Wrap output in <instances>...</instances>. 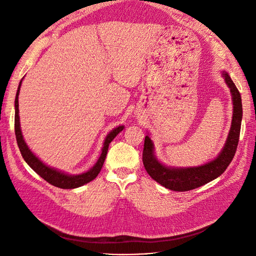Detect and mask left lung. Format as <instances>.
I'll return each instance as SVG.
<instances>
[{
	"label": "left lung",
	"instance_id": "left-lung-1",
	"mask_svg": "<svg viewBox=\"0 0 256 256\" xmlns=\"http://www.w3.org/2000/svg\"><path fill=\"white\" fill-rule=\"evenodd\" d=\"M226 84L230 88L233 103L232 123L226 142L218 157L204 165L196 167H168L156 158L154 144L148 135L145 136L143 164L148 175L162 186L174 192H188L208 184L224 174L236 152L242 121V99L236 84L228 72H222Z\"/></svg>",
	"mask_w": 256,
	"mask_h": 256
}]
</instances>
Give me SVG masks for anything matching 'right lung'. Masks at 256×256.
I'll list each match as a JSON object with an SVG mask.
<instances>
[{"label":"right lung","mask_w":256,"mask_h":256,"mask_svg":"<svg viewBox=\"0 0 256 256\" xmlns=\"http://www.w3.org/2000/svg\"><path fill=\"white\" fill-rule=\"evenodd\" d=\"M22 79L20 81L18 92H16V96H15V120H14V128H15V135H16V140H18V148L20 150V154L23 156L24 160L28 164V166L32 168V170L37 172L42 178H44L47 182H50V184L58 188H62V189H74V188H78L84 186V184L90 182L91 180L99 175V172L101 170V168L103 166V162L106 160V157L108 154V144H110L113 138L116 136V135L122 131L124 128L123 125H120V126L116 128L114 130L108 133L104 143H103V148H102V153L99 157V160L94 165V167H91L88 172L79 174V175H68V174H64L62 172H59L55 168H52L50 166H47L44 164L36 155L32 153V152L28 148V146L26 145L23 135H22L20 131V116H18V94H20V84H22Z\"/></svg>","instance_id":"obj_1"}]
</instances>
